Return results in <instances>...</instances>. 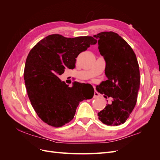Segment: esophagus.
Masks as SVG:
<instances>
[{
    "instance_id": "1",
    "label": "esophagus",
    "mask_w": 160,
    "mask_h": 160,
    "mask_svg": "<svg viewBox=\"0 0 160 160\" xmlns=\"http://www.w3.org/2000/svg\"><path fill=\"white\" fill-rule=\"evenodd\" d=\"M99 96H100V94L98 93V92L97 91H95L93 98H99Z\"/></svg>"
}]
</instances>
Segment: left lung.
<instances>
[{"instance_id": "8db88e82", "label": "left lung", "mask_w": 160, "mask_h": 160, "mask_svg": "<svg viewBox=\"0 0 160 160\" xmlns=\"http://www.w3.org/2000/svg\"><path fill=\"white\" fill-rule=\"evenodd\" d=\"M94 37L99 39L98 49L106 62L108 78L96 90L105 98H113L98 115L105 125H119L126 122L137 102L140 86L138 59L132 48L118 33L101 32Z\"/></svg>"}]
</instances>
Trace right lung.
<instances>
[{"label":"right lung","mask_w":160,"mask_h":160,"mask_svg":"<svg viewBox=\"0 0 160 160\" xmlns=\"http://www.w3.org/2000/svg\"><path fill=\"white\" fill-rule=\"evenodd\" d=\"M97 42L92 37L67 38L55 34L42 38L30 51L24 79L31 105L42 122L62 127L73 119L81 101L91 99L84 96L79 83L69 87L59 75L65 67L74 69L79 53Z\"/></svg>","instance_id":"add662e5"}]
</instances>
